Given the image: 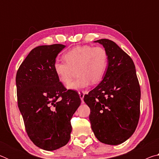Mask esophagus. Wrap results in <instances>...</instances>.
<instances>
[{"instance_id":"1","label":"esophagus","mask_w":159,"mask_h":159,"mask_svg":"<svg viewBox=\"0 0 159 159\" xmlns=\"http://www.w3.org/2000/svg\"><path fill=\"white\" fill-rule=\"evenodd\" d=\"M79 94L80 98V99H81V101H82V102L83 103V98H84L85 93H84V92H81V91H80V92H79Z\"/></svg>"}]
</instances>
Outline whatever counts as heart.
<instances>
[{"mask_svg": "<svg viewBox=\"0 0 159 159\" xmlns=\"http://www.w3.org/2000/svg\"><path fill=\"white\" fill-rule=\"evenodd\" d=\"M64 61L56 60L54 71L59 81L64 85L71 82L77 71V79L68 85L69 90H79L90 84L99 83L108 65V54L102 47L79 45L72 48L63 55Z\"/></svg>", "mask_w": 159, "mask_h": 159, "instance_id": "obj_1", "label": "heart"}]
</instances>
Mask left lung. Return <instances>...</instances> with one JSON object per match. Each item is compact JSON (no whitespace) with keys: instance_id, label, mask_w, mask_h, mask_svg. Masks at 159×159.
Masks as SVG:
<instances>
[{"instance_id":"obj_1","label":"left lung","mask_w":159,"mask_h":159,"mask_svg":"<svg viewBox=\"0 0 159 159\" xmlns=\"http://www.w3.org/2000/svg\"><path fill=\"white\" fill-rule=\"evenodd\" d=\"M102 44L108 54V67L101 83L84 96L90 107L94 134L111 145L123 143L134 133L140 114V86L135 66L127 53L109 39Z\"/></svg>"}]
</instances>
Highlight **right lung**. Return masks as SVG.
<instances>
[{
  "label": "right lung",
  "mask_w": 159,
  "mask_h": 159,
  "mask_svg": "<svg viewBox=\"0 0 159 159\" xmlns=\"http://www.w3.org/2000/svg\"><path fill=\"white\" fill-rule=\"evenodd\" d=\"M65 45L34 48L16 75L17 104L26 133L33 143L46 151L66 145L72 116L80 104L75 90H67L54 71L55 59Z\"/></svg>",
  "instance_id": "obj_1"
}]
</instances>
